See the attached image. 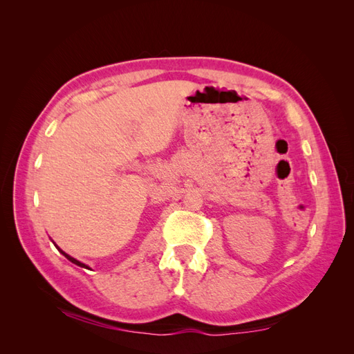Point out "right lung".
I'll list each match as a JSON object with an SVG mask.
<instances>
[{"label": "right lung", "instance_id": "right-lung-1", "mask_svg": "<svg viewBox=\"0 0 354 354\" xmlns=\"http://www.w3.org/2000/svg\"><path fill=\"white\" fill-rule=\"evenodd\" d=\"M57 250H59V251H60V252H62V254H63V255H65V257H66V259H68V260H69V261H72V263H73V264H77V266H80V267H87V266H85V264H84V263H81V261H78V260H75V259H73V257H71V255H68V254H66V252H63V251H62V250H60V248H57ZM87 269H88V267H87Z\"/></svg>", "mask_w": 354, "mask_h": 354}]
</instances>
